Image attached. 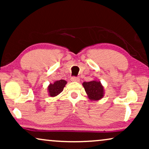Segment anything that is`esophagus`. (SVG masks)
<instances>
[{"instance_id": "1", "label": "esophagus", "mask_w": 149, "mask_h": 149, "mask_svg": "<svg viewBox=\"0 0 149 149\" xmlns=\"http://www.w3.org/2000/svg\"><path fill=\"white\" fill-rule=\"evenodd\" d=\"M71 81H72V82H79V81H80V79L78 77H73L72 78L70 79Z\"/></svg>"}]
</instances>
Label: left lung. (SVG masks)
<instances>
[{
  "label": "left lung",
  "instance_id": "left-lung-1",
  "mask_svg": "<svg viewBox=\"0 0 149 149\" xmlns=\"http://www.w3.org/2000/svg\"><path fill=\"white\" fill-rule=\"evenodd\" d=\"M83 86L89 100L97 101L103 98L104 95V87L100 81L94 79L89 82H83Z\"/></svg>",
  "mask_w": 149,
  "mask_h": 149
}]
</instances>
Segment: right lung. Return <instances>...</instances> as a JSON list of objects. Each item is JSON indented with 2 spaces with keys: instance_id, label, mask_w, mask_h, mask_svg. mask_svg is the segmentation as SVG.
<instances>
[{
  "instance_id": "1",
  "label": "right lung",
  "mask_w": 149,
  "mask_h": 149,
  "mask_svg": "<svg viewBox=\"0 0 149 149\" xmlns=\"http://www.w3.org/2000/svg\"><path fill=\"white\" fill-rule=\"evenodd\" d=\"M67 81L63 79L56 81L54 83H50L47 87L48 94L50 97H56L60 94L66 86Z\"/></svg>"
}]
</instances>
